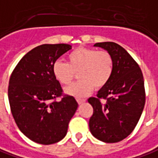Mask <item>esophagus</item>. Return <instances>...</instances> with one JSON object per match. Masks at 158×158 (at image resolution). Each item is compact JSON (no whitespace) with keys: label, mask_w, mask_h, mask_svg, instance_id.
I'll return each mask as SVG.
<instances>
[{"label":"esophagus","mask_w":158,"mask_h":158,"mask_svg":"<svg viewBox=\"0 0 158 158\" xmlns=\"http://www.w3.org/2000/svg\"><path fill=\"white\" fill-rule=\"evenodd\" d=\"M77 101H78V103H79V104H83L85 101V100H84V99H79V98H78V99H77Z\"/></svg>","instance_id":"esophagus-1"}]
</instances>
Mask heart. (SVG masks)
I'll return each mask as SVG.
<instances>
[{"mask_svg":"<svg viewBox=\"0 0 158 158\" xmlns=\"http://www.w3.org/2000/svg\"><path fill=\"white\" fill-rule=\"evenodd\" d=\"M114 58L106 50L79 47L67 54L66 63L56 61L52 66L55 79L62 85H69L79 73V81L65 87L64 92L75 97L90 94L94 86L101 88L111 79Z\"/></svg>","mask_w":158,"mask_h":158,"instance_id":"1","label":"heart"}]
</instances>
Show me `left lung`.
<instances>
[{
  "label": "left lung",
  "mask_w": 158,
  "mask_h": 158,
  "mask_svg": "<svg viewBox=\"0 0 158 158\" xmlns=\"http://www.w3.org/2000/svg\"><path fill=\"white\" fill-rule=\"evenodd\" d=\"M94 46L110 52L114 72L97 97L88 99L94 108L89 120L90 132L104 143H117L132 133L142 115L145 105L143 76L138 64L121 45L103 42ZM101 98L107 100L105 104Z\"/></svg>",
  "instance_id": "obj_1"
}]
</instances>
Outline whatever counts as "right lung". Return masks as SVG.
Instances as JSON below:
<instances>
[{
	"mask_svg": "<svg viewBox=\"0 0 158 158\" xmlns=\"http://www.w3.org/2000/svg\"><path fill=\"white\" fill-rule=\"evenodd\" d=\"M72 49L70 44H42L19 61L10 76L8 101L21 132L40 144L56 143L67 133L70 120L78 108L73 96L63 95L52 66Z\"/></svg>",
	"mask_w": 158,
	"mask_h": 158,
	"instance_id": "right-lung-1",
	"label": "right lung"
}]
</instances>
